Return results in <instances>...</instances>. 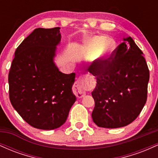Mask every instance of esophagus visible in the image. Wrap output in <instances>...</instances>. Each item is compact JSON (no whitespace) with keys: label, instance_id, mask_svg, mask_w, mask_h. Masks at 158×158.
Wrapping results in <instances>:
<instances>
[{"label":"esophagus","instance_id":"esophagus-1","mask_svg":"<svg viewBox=\"0 0 158 158\" xmlns=\"http://www.w3.org/2000/svg\"><path fill=\"white\" fill-rule=\"evenodd\" d=\"M90 84L89 79L87 76L82 75L79 77L73 86V93L78 98H82L85 96V88Z\"/></svg>","mask_w":158,"mask_h":158}]
</instances>
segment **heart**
<instances>
[{
  "label": "heart",
  "instance_id": "1",
  "mask_svg": "<svg viewBox=\"0 0 158 158\" xmlns=\"http://www.w3.org/2000/svg\"><path fill=\"white\" fill-rule=\"evenodd\" d=\"M112 47L110 43H106V39L102 37H93L85 40L84 43V51L85 55L88 56H95L98 55L101 50H102L101 56H105L110 50Z\"/></svg>",
  "mask_w": 158,
  "mask_h": 158
}]
</instances>
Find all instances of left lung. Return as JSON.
<instances>
[{
    "label": "left lung",
    "mask_w": 158,
    "mask_h": 158,
    "mask_svg": "<svg viewBox=\"0 0 158 158\" xmlns=\"http://www.w3.org/2000/svg\"><path fill=\"white\" fill-rule=\"evenodd\" d=\"M123 40L109 57L94 61L88 68L97 78L91 116L99 127L128 126L138 117L147 99V63L131 37Z\"/></svg>",
    "instance_id": "8db88e82"
}]
</instances>
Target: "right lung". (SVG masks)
Masks as SVG:
<instances>
[{
	"label": "right lung",
	"mask_w": 158,
	"mask_h": 158,
	"mask_svg": "<svg viewBox=\"0 0 158 158\" xmlns=\"http://www.w3.org/2000/svg\"><path fill=\"white\" fill-rule=\"evenodd\" d=\"M59 27L37 28L15 52L9 72L11 104L29 125L52 130L66 122L76 96V74L62 73L53 62Z\"/></svg>",
	"instance_id": "add662e5"
}]
</instances>
